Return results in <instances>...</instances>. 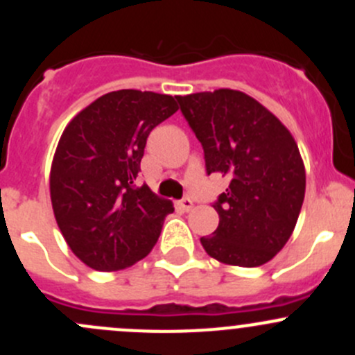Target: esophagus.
I'll return each mask as SVG.
<instances>
[{
    "label": "esophagus",
    "mask_w": 355,
    "mask_h": 355,
    "mask_svg": "<svg viewBox=\"0 0 355 355\" xmlns=\"http://www.w3.org/2000/svg\"><path fill=\"white\" fill-rule=\"evenodd\" d=\"M178 206H180L184 211H191L192 207H194V202H192L189 198H184L182 200H178Z\"/></svg>",
    "instance_id": "obj_1"
}]
</instances>
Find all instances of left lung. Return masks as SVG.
Segmentation results:
<instances>
[{
	"mask_svg": "<svg viewBox=\"0 0 355 355\" xmlns=\"http://www.w3.org/2000/svg\"><path fill=\"white\" fill-rule=\"evenodd\" d=\"M202 144L206 171L230 178L213 204L220 216L204 250L230 266L256 268L287 244L306 194V168L288 128L245 92L177 96Z\"/></svg>",
	"mask_w": 355,
	"mask_h": 355,
	"instance_id": "8db88e82",
	"label": "left lung"
}]
</instances>
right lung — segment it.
Returning a JSON list of instances; mask_svg holds the SVG:
<instances>
[{
  "mask_svg": "<svg viewBox=\"0 0 355 355\" xmlns=\"http://www.w3.org/2000/svg\"><path fill=\"white\" fill-rule=\"evenodd\" d=\"M178 110L171 96L121 89L71 118L56 146L49 194L71 252L96 271H118L148 256L171 200L135 185L153 128Z\"/></svg>",
  "mask_w": 355,
  "mask_h": 355,
  "instance_id": "obj_1",
  "label": "right lung"
}]
</instances>
